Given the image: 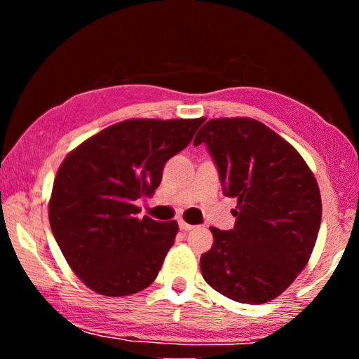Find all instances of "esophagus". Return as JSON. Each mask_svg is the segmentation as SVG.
Masks as SVG:
<instances>
[{
  "instance_id": "34e87169",
  "label": "esophagus",
  "mask_w": 359,
  "mask_h": 359,
  "mask_svg": "<svg viewBox=\"0 0 359 359\" xmlns=\"http://www.w3.org/2000/svg\"><path fill=\"white\" fill-rule=\"evenodd\" d=\"M179 226H180V229L182 231H190V229H193L194 226H193V224H188L187 222H184V220H180L179 222Z\"/></svg>"
}]
</instances>
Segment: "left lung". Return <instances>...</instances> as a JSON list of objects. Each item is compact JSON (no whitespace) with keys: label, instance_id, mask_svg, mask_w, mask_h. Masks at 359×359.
<instances>
[{"label":"left lung","instance_id":"obj_1","mask_svg":"<svg viewBox=\"0 0 359 359\" xmlns=\"http://www.w3.org/2000/svg\"><path fill=\"white\" fill-rule=\"evenodd\" d=\"M203 142L223 194L238 199L234 228H210L214 244L201 255L204 280L242 304L276 299L306 267L317 242V180L293 145L258 120L212 118L193 145Z\"/></svg>","mask_w":359,"mask_h":359}]
</instances>
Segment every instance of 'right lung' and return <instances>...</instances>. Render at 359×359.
Masks as SVG:
<instances>
[{
    "label": "right lung",
    "mask_w": 359,
    "mask_h": 359,
    "mask_svg": "<svg viewBox=\"0 0 359 359\" xmlns=\"http://www.w3.org/2000/svg\"><path fill=\"white\" fill-rule=\"evenodd\" d=\"M204 118H130L100 131L65 158L53 182L48 222L63 257L90 290L128 296L161 269L179 226L139 218L166 161L184 150Z\"/></svg>",
    "instance_id": "right-lung-1"
}]
</instances>
